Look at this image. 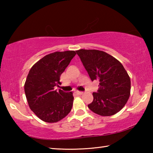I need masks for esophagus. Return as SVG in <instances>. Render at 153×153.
Returning a JSON list of instances; mask_svg holds the SVG:
<instances>
[{
  "instance_id": "34e87169",
  "label": "esophagus",
  "mask_w": 153,
  "mask_h": 153,
  "mask_svg": "<svg viewBox=\"0 0 153 153\" xmlns=\"http://www.w3.org/2000/svg\"><path fill=\"white\" fill-rule=\"evenodd\" d=\"M76 94L78 95H82L83 94V92H80V91H76Z\"/></svg>"
}]
</instances>
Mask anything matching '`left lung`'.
<instances>
[{"mask_svg": "<svg viewBox=\"0 0 153 153\" xmlns=\"http://www.w3.org/2000/svg\"><path fill=\"white\" fill-rule=\"evenodd\" d=\"M92 81L98 80V92H93L92 102L88 105L94 113L111 116L126 105L130 95L131 81L117 59L104 51H76Z\"/></svg>", "mask_w": 153, "mask_h": 153, "instance_id": "left-lung-1", "label": "left lung"}]
</instances>
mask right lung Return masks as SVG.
Listing matches in <instances>:
<instances>
[{
  "label": "right lung",
  "mask_w": 153,
  "mask_h": 153,
  "mask_svg": "<svg viewBox=\"0 0 153 153\" xmlns=\"http://www.w3.org/2000/svg\"><path fill=\"white\" fill-rule=\"evenodd\" d=\"M74 51L48 54L33 65L24 84V90L30 109L45 122H58L71 110L73 93L64 92L55 86L61 84V75L69 65Z\"/></svg>",
  "instance_id": "1"
}]
</instances>
